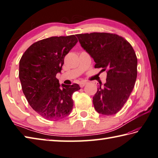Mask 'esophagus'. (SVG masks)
I'll return each mask as SVG.
<instances>
[{
    "instance_id": "34e87169",
    "label": "esophagus",
    "mask_w": 158,
    "mask_h": 158,
    "mask_svg": "<svg viewBox=\"0 0 158 158\" xmlns=\"http://www.w3.org/2000/svg\"><path fill=\"white\" fill-rule=\"evenodd\" d=\"M86 83H87V82H86V81H83V82H81V83H80V84H79L80 87H81V88L84 87V85L86 84Z\"/></svg>"
}]
</instances>
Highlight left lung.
Listing matches in <instances>:
<instances>
[{
  "label": "left lung",
  "mask_w": 158,
  "mask_h": 158,
  "mask_svg": "<svg viewBox=\"0 0 158 158\" xmlns=\"http://www.w3.org/2000/svg\"><path fill=\"white\" fill-rule=\"evenodd\" d=\"M81 47L95 61L94 68L107 70L106 82L97 88L93 104L98 113L118 112L134 88L138 60L131 45L122 37L108 33L76 35Z\"/></svg>",
  "instance_id": "8db88e82"
}]
</instances>
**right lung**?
I'll return each mask as SVG.
<instances>
[{
    "mask_svg": "<svg viewBox=\"0 0 158 158\" xmlns=\"http://www.w3.org/2000/svg\"><path fill=\"white\" fill-rule=\"evenodd\" d=\"M77 42L74 35L51 37L30 46L20 59L19 78L23 93L31 107L45 119H62L73 110L72 96L80 86L60 85L56 75Z\"/></svg>",
    "mask_w": 158,
    "mask_h": 158,
    "instance_id": "add662e5",
    "label": "right lung"
}]
</instances>
